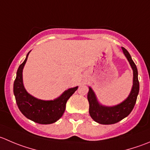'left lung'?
Instances as JSON below:
<instances>
[{
	"mask_svg": "<svg viewBox=\"0 0 150 150\" xmlns=\"http://www.w3.org/2000/svg\"><path fill=\"white\" fill-rule=\"evenodd\" d=\"M125 57L129 62L133 69V86L128 97L120 104L113 106L103 105L99 103L95 93L91 87H88L87 94L89 103V114L92 120L101 125H112L121 121L127 117L134 108L139 92V82L138 79V69L136 64L132 60L130 53L124 47H122Z\"/></svg>",
	"mask_w": 150,
	"mask_h": 150,
	"instance_id": "left-lung-1",
	"label": "left lung"
}]
</instances>
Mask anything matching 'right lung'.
Masks as SVG:
<instances>
[{"label":"right lung","mask_w":150,"mask_h":150,"mask_svg":"<svg viewBox=\"0 0 150 150\" xmlns=\"http://www.w3.org/2000/svg\"><path fill=\"white\" fill-rule=\"evenodd\" d=\"M30 52L28 53L24 62L19 67L14 82L16 103L22 114L28 120L42 125L52 124L62 117L66 108L67 102L78 89V86L68 88L53 100H40L29 94L23 85V70Z\"/></svg>","instance_id":"add662e5"}]
</instances>
